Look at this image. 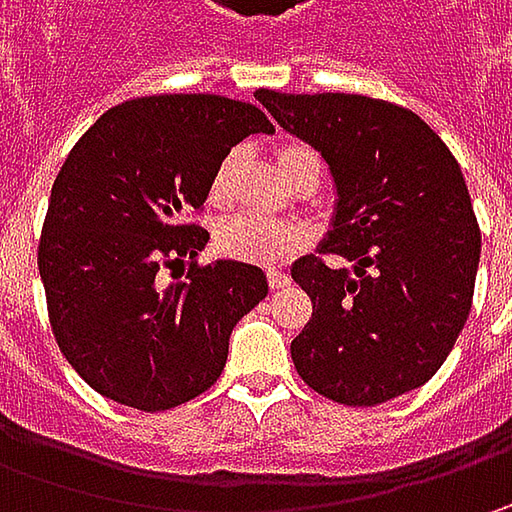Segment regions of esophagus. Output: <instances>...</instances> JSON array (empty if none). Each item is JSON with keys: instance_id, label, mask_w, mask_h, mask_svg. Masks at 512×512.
Segmentation results:
<instances>
[{"instance_id": "esophagus-1", "label": "esophagus", "mask_w": 512, "mask_h": 512, "mask_svg": "<svg viewBox=\"0 0 512 512\" xmlns=\"http://www.w3.org/2000/svg\"><path fill=\"white\" fill-rule=\"evenodd\" d=\"M267 285L273 287V290H285V287H290V276L282 273V270H276V267H270L267 270Z\"/></svg>"}]
</instances>
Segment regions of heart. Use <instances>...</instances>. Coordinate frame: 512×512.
<instances>
[{"mask_svg":"<svg viewBox=\"0 0 512 512\" xmlns=\"http://www.w3.org/2000/svg\"><path fill=\"white\" fill-rule=\"evenodd\" d=\"M276 165L279 173L285 176L293 187H299L307 179L319 182L322 173V159L319 153L305 145V142H285L276 148ZM242 153L230 150L225 159L216 165L210 176V199L213 202H225L233 176L239 168ZM216 250L247 265H282L287 259H293L296 253H302L310 242V233L302 225H290V222H265V219H253V216H230L222 225L216 227Z\"/></svg>","mask_w":512,"mask_h":512,"instance_id":"heart-1","label":"heart"}]
</instances>
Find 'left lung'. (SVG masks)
Instances as JSON below:
<instances>
[{
  "label": "left lung",
  "instance_id": "8db88e82",
  "mask_svg": "<svg viewBox=\"0 0 512 512\" xmlns=\"http://www.w3.org/2000/svg\"><path fill=\"white\" fill-rule=\"evenodd\" d=\"M267 113L319 150L336 179V219L293 265L313 302L290 342L319 396L373 407L436 376L473 305L482 233L462 168L413 110L359 93L256 90ZM342 255L354 270L330 268Z\"/></svg>",
  "mask_w": 512,
  "mask_h": 512
}]
</instances>
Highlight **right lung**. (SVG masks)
<instances>
[{
	"instance_id": "obj_1",
	"label": "right lung",
	"mask_w": 512,
	"mask_h": 512,
	"mask_svg": "<svg viewBox=\"0 0 512 512\" xmlns=\"http://www.w3.org/2000/svg\"><path fill=\"white\" fill-rule=\"evenodd\" d=\"M250 133L256 105L213 93L139 96L102 113L50 187L39 276L59 350L113 402L159 413L222 376L236 322L267 296L262 267L199 265L210 176ZM190 258L185 283L161 267Z\"/></svg>"
}]
</instances>
